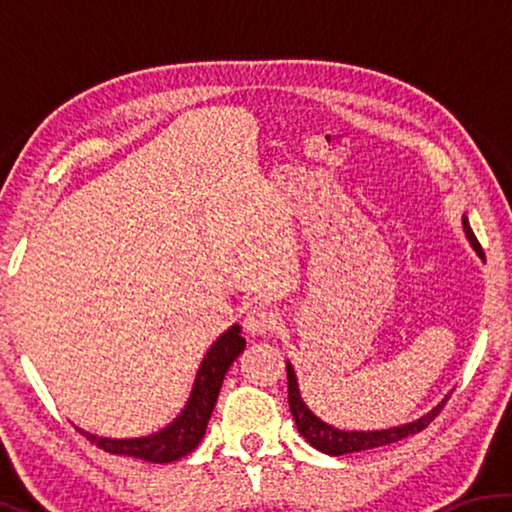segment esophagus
Segmentation results:
<instances>
[{
    "instance_id": "1",
    "label": "esophagus",
    "mask_w": 512,
    "mask_h": 512,
    "mask_svg": "<svg viewBox=\"0 0 512 512\" xmlns=\"http://www.w3.org/2000/svg\"><path fill=\"white\" fill-rule=\"evenodd\" d=\"M275 325H277V314L273 309H268L264 305L250 307L246 318H244L246 332L253 336H264L271 332V329H275Z\"/></svg>"
}]
</instances>
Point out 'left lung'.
Here are the masks:
<instances>
[{
    "instance_id": "left-lung-1",
    "label": "left lung",
    "mask_w": 512,
    "mask_h": 512,
    "mask_svg": "<svg viewBox=\"0 0 512 512\" xmlns=\"http://www.w3.org/2000/svg\"><path fill=\"white\" fill-rule=\"evenodd\" d=\"M461 223H463V232H465L467 241H470V246L474 248V253L485 262L483 250L479 246V241H476L474 232L470 228V221H467L465 214H463ZM287 379H289V409L293 413V420H296V427L300 431V436L305 438L311 447H316L318 452L329 454V456L366 452V449L391 445V443H397V440H402L406 436H413V433H420L433 418H436L440 409H443V404L449 400V395H445L443 400L433 406L431 411L420 415L418 420L397 424V427L372 429V431L370 429L368 431H363V429H339V427H334V424L325 422L323 418H318V415L309 409L307 402L302 400L298 377H296V370H293V366H291V361H287Z\"/></svg>"
}]
</instances>
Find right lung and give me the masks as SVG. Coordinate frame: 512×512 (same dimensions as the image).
Returning <instances> with one entry per match:
<instances>
[{
    "label": "right lung",
    "mask_w": 512,
    "mask_h": 512,
    "mask_svg": "<svg viewBox=\"0 0 512 512\" xmlns=\"http://www.w3.org/2000/svg\"><path fill=\"white\" fill-rule=\"evenodd\" d=\"M244 348L246 339L241 336V327L237 323L230 325L210 345V350L205 352L201 366L196 370L192 393H189L185 406L160 431H153L149 436L140 438H103L81 427H76V431H81L90 443L101 447L103 452L133 456L149 463L178 461V458L194 452L198 443L203 440L207 422H210V415L214 411L216 397H219L221 384L225 379V372L230 370V366L237 361Z\"/></svg>",
    "instance_id": "add662e5"
}]
</instances>
